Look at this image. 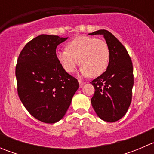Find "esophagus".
<instances>
[{"mask_svg":"<svg viewBox=\"0 0 154 154\" xmlns=\"http://www.w3.org/2000/svg\"><path fill=\"white\" fill-rule=\"evenodd\" d=\"M78 82H79V84H80V87H82L83 85L85 84V82L82 81V80H79Z\"/></svg>","mask_w":154,"mask_h":154,"instance_id":"obj_1","label":"esophagus"}]
</instances>
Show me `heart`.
Here are the masks:
<instances>
[{"label": "heart", "instance_id": "1", "mask_svg": "<svg viewBox=\"0 0 154 154\" xmlns=\"http://www.w3.org/2000/svg\"><path fill=\"white\" fill-rule=\"evenodd\" d=\"M57 58L66 72H74L80 62L82 75L95 77L108 68L110 50L104 40L81 35L70 41L66 50L57 51Z\"/></svg>", "mask_w": 154, "mask_h": 154}]
</instances>
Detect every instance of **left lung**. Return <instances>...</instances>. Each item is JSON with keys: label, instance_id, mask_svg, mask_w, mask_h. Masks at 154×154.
<instances>
[{"label": "left lung", "instance_id": "left-lung-1", "mask_svg": "<svg viewBox=\"0 0 154 154\" xmlns=\"http://www.w3.org/2000/svg\"><path fill=\"white\" fill-rule=\"evenodd\" d=\"M89 35H103L110 50L106 71L91 82L95 89L91 105L102 120L117 122L126 114L132 100V60L125 46L108 30L100 29Z\"/></svg>", "mask_w": 154, "mask_h": 154}]
</instances>
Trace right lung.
Returning <instances> with one entry per match:
<instances>
[{
  "instance_id": "1",
  "label": "right lung",
  "mask_w": 154,
  "mask_h": 154,
  "mask_svg": "<svg viewBox=\"0 0 154 154\" xmlns=\"http://www.w3.org/2000/svg\"><path fill=\"white\" fill-rule=\"evenodd\" d=\"M67 38L40 35L26 44L15 67L17 91L26 109L35 119L54 124L61 120L79 88L57 58L56 49Z\"/></svg>"
}]
</instances>
